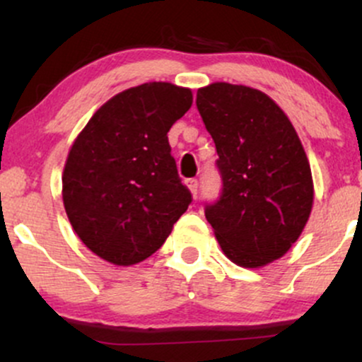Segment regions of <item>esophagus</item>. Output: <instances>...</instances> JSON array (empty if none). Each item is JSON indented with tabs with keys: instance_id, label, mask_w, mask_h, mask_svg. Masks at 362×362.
I'll use <instances>...</instances> for the list:
<instances>
[{
	"instance_id": "1",
	"label": "esophagus",
	"mask_w": 362,
	"mask_h": 362,
	"mask_svg": "<svg viewBox=\"0 0 362 362\" xmlns=\"http://www.w3.org/2000/svg\"><path fill=\"white\" fill-rule=\"evenodd\" d=\"M185 185L189 187V190H190V192H192V195H197L199 182L195 180V178H189V180H185Z\"/></svg>"
}]
</instances>
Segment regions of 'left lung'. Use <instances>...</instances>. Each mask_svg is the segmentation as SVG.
<instances>
[{
	"instance_id": "1",
	"label": "left lung",
	"mask_w": 362,
	"mask_h": 362,
	"mask_svg": "<svg viewBox=\"0 0 362 362\" xmlns=\"http://www.w3.org/2000/svg\"><path fill=\"white\" fill-rule=\"evenodd\" d=\"M218 151L223 192L206 207L231 262L259 269L296 243L313 207V178L296 129L264 91L231 83L197 90Z\"/></svg>"
}]
</instances>
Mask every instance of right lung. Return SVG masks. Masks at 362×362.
<instances>
[{
  "instance_id": "obj_1",
  "label": "right lung",
  "mask_w": 362,
  "mask_h": 362,
  "mask_svg": "<svg viewBox=\"0 0 362 362\" xmlns=\"http://www.w3.org/2000/svg\"><path fill=\"white\" fill-rule=\"evenodd\" d=\"M190 105V88L144 83L103 103L74 139L62 202L74 233L100 259H148L189 207L167 132Z\"/></svg>"
}]
</instances>
